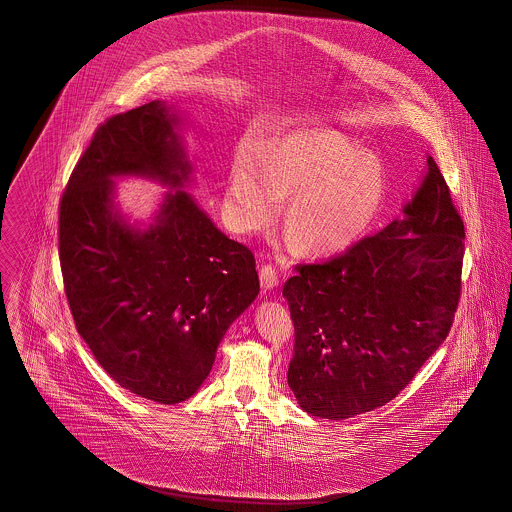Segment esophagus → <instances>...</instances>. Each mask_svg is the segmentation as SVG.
<instances>
[{"label":"esophagus","instance_id":"obj_1","mask_svg":"<svg viewBox=\"0 0 512 512\" xmlns=\"http://www.w3.org/2000/svg\"><path fill=\"white\" fill-rule=\"evenodd\" d=\"M259 278H261V286L265 288V290H273L278 286V273H276L275 267L273 265H265V267H261V271H259Z\"/></svg>","mask_w":512,"mask_h":512}]
</instances>
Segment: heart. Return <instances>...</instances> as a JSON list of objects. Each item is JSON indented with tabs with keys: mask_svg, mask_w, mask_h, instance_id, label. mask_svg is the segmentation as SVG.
I'll return each mask as SVG.
<instances>
[{
	"mask_svg": "<svg viewBox=\"0 0 512 512\" xmlns=\"http://www.w3.org/2000/svg\"><path fill=\"white\" fill-rule=\"evenodd\" d=\"M284 224L310 255L341 253L376 222L386 171L372 152L333 130L276 138L267 156L245 144L230 165L224 210L239 234L265 230L288 198Z\"/></svg>",
	"mask_w": 512,
	"mask_h": 512,
	"instance_id": "b5f03b06",
	"label": "heart"
}]
</instances>
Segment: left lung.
<instances>
[{
	"instance_id": "8db88e82",
	"label": "left lung",
	"mask_w": 512,
	"mask_h": 512,
	"mask_svg": "<svg viewBox=\"0 0 512 512\" xmlns=\"http://www.w3.org/2000/svg\"><path fill=\"white\" fill-rule=\"evenodd\" d=\"M401 212L343 255L300 265L282 288L296 331L288 386L314 417L386 405L452 327L466 232L431 156Z\"/></svg>"
}]
</instances>
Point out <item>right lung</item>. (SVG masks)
I'll use <instances>...</instances> for the list:
<instances>
[{"instance_id":"1","label":"right lung","mask_w":512,"mask_h":512,"mask_svg":"<svg viewBox=\"0 0 512 512\" xmlns=\"http://www.w3.org/2000/svg\"><path fill=\"white\" fill-rule=\"evenodd\" d=\"M181 117L152 101L101 124L60 202V267L78 333L124 390L173 405L197 394L220 341L259 294L253 253L222 234L183 187L193 163ZM171 188L130 225L114 183Z\"/></svg>"}]
</instances>
